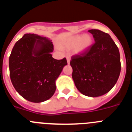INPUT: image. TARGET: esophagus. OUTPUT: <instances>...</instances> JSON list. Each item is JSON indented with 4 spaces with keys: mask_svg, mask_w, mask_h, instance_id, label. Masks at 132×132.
<instances>
[{
    "mask_svg": "<svg viewBox=\"0 0 132 132\" xmlns=\"http://www.w3.org/2000/svg\"><path fill=\"white\" fill-rule=\"evenodd\" d=\"M70 60H71V57H70L69 56H67V63H68V64L70 63Z\"/></svg>",
    "mask_w": 132,
    "mask_h": 132,
    "instance_id": "34e87169",
    "label": "esophagus"
}]
</instances>
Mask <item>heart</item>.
Masks as SVG:
<instances>
[{
	"mask_svg": "<svg viewBox=\"0 0 132 132\" xmlns=\"http://www.w3.org/2000/svg\"><path fill=\"white\" fill-rule=\"evenodd\" d=\"M92 43L93 39L88 35H75L63 42L62 45L67 48H74L77 47V52L81 53L88 50L91 46Z\"/></svg>",
	"mask_w": 132,
	"mask_h": 132,
	"instance_id": "heart-1",
	"label": "heart"
}]
</instances>
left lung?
Instances as JSON below:
<instances>
[{
	"label": "left lung",
	"mask_w": 132,
	"mask_h": 132,
	"mask_svg": "<svg viewBox=\"0 0 132 132\" xmlns=\"http://www.w3.org/2000/svg\"><path fill=\"white\" fill-rule=\"evenodd\" d=\"M95 42L85 52L73 56L72 77L79 91L85 96H102L113 88L121 71L117 45L108 34L90 30Z\"/></svg>",
	"instance_id": "left-lung-1"
}]
</instances>
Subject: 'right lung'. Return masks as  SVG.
<instances>
[{
  "label": "right lung",
  "mask_w": 132,
  "mask_h": 132,
  "mask_svg": "<svg viewBox=\"0 0 132 132\" xmlns=\"http://www.w3.org/2000/svg\"><path fill=\"white\" fill-rule=\"evenodd\" d=\"M53 45L46 37L26 34L15 44L9 57L11 82L20 96L31 102L52 97L66 58L52 57Z\"/></svg>",
  "instance_id": "add662e5"
}]
</instances>
